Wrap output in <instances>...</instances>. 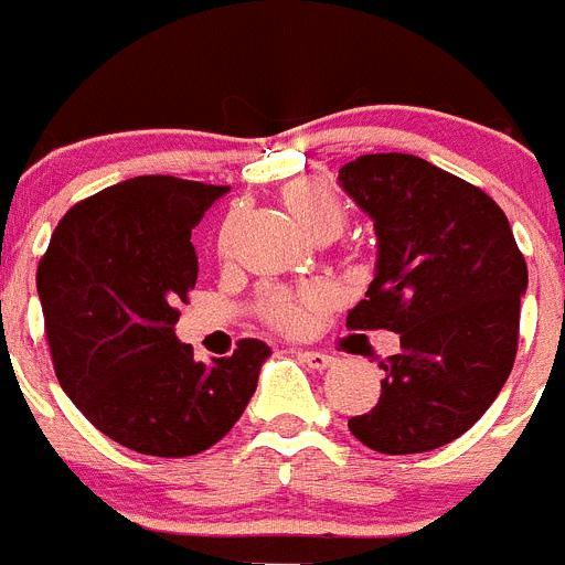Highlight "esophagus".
I'll return each mask as SVG.
<instances>
[{"mask_svg": "<svg viewBox=\"0 0 565 565\" xmlns=\"http://www.w3.org/2000/svg\"><path fill=\"white\" fill-rule=\"evenodd\" d=\"M299 359H302L308 367H313V371H326V367H331L333 364L331 353H322V351H299Z\"/></svg>", "mask_w": 565, "mask_h": 565, "instance_id": "esophagus-1", "label": "esophagus"}]
</instances>
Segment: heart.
<instances>
[{
  "mask_svg": "<svg viewBox=\"0 0 565 565\" xmlns=\"http://www.w3.org/2000/svg\"><path fill=\"white\" fill-rule=\"evenodd\" d=\"M282 203H286L294 221L306 228L308 234L319 232V228H337L339 232L344 223L342 201L319 178H297V181L288 183L282 189ZM322 306H326V291H319V288H306V291L277 288V291H268L263 297L259 313L279 331L299 333L311 328Z\"/></svg>",
  "mask_w": 565,
  "mask_h": 565,
  "instance_id": "b5f03b06",
  "label": "heart"
}]
</instances>
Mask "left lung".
<instances>
[{"label":"left lung","mask_w":565,"mask_h":565,"mask_svg":"<svg viewBox=\"0 0 565 565\" xmlns=\"http://www.w3.org/2000/svg\"><path fill=\"white\" fill-rule=\"evenodd\" d=\"M339 183L373 217L376 277L351 331H396L376 407L348 422L376 452L411 456L456 441L512 373L526 259L483 189L404 152L359 154Z\"/></svg>","instance_id":"8db88e82"}]
</instances>
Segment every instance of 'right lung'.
I'll list each match as a JSON object with an SVG mask.
<instances>
[{"label": "right lung", "instance_id": "add662e5", "mask_svg": "<svg viewBox=\"0 0 565 565\" xmlns=\"http://www.w3.org/2000/svg\"><path fill=\"white\" fill-rule=\"evenodd\" d=\"M228 186L141 174L58 221L36 288L58 384L87 422L143 456L186 458L232 430L271 348L239 339L194 362L178 306L198 282L192 228Z\"/></svg>", "mask_w": 565, "mask_h": 565}]
</instances>
